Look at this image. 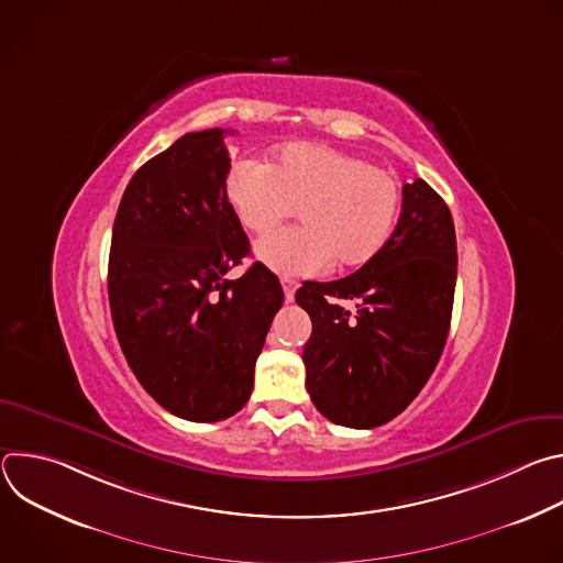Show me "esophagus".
Here are the masks:
<instances>
[{
	"label": "esophagus",
	"instance_id": "obj_1",
	"mask_svg": "<svg viewBox=\"0 0 563 563\" xmlns=\"http://www.w3.org/2000/svg\"><path fill=\"white\" fill-rule=\"evenodd\" d=\"M280 285H283V291H285V300H287V302H291V300H294V294H296L298 283H296L294 278H283V280H280Z\"/></svg>",
	"mask_w": 563,
	"mask_h": 563
}]
</instances>
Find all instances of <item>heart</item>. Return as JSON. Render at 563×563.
I'll return each mask as SVG.
<instances>
[{
    "mask_svg": "<svg viewBox=\"0 0 563 563\" xmlns=\"http://www.w3.org/2000/svg\"><path fill=\"white\" fill-rule=\"evenodd\" d=\"M224 196L240 224L267 235L298 209L300 227L261 240L256 258L283 276H316L369 263L400 211L398 180L367 159L323 146L287 144L272 163L238 159Z\"/></svg>",
    "mask_w": 563,
    "mask_h": 563,
    "instance_id": "1",
    "label": "heart"
}]
</instances>
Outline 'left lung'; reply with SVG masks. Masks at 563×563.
<instances>
[{
    "label": "left lung",
    "instance_id": "1",
    "mask_svg": "<svg viewBox=\"0 0 563 563\" xmlns=\"http://www.w3.org/2000/svg\"><path fill=\"white\" fill-rule=\"evenodd\" d=\"M456 235L443 198L421 178L404 187L387 245L334 283H302L311 318L302 361L316 410L336 426L369 430L404 412L432 376L450 332ZM330 297L352 299L350 312Z\"/></svg>",
    "mask_w": 563,
    "mask_h": 563
}]
</instances>
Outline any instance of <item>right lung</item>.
Returning <instances> with one entry per match:
<instances>
[{
    "label": "right lung",
    "mask_w": 563,
    "mask_h": 563,
    "mask_svg": "<svg viewBox=\"0 0 563 563\" xmlns=\"http://www.w3.org/2000/svg\"><path fill=\"white\" fill-rule=\"evenodd\" d=\"M224 135L185 133L135 172L109 254L111 316L129 367L167 412L196 423L243 410L283 305L278 278L261 263L227 278L250 238L224 196Z\"/></svg>",
    "instance_id": "1"
}]
</instances>
